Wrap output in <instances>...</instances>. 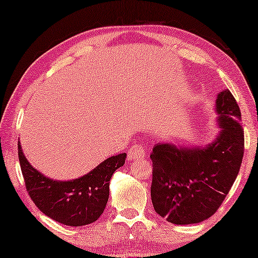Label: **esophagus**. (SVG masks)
Masks as SVG:
<instances>
[{
  "mask_svg": "<svg viewBox=\"0 0 258 258\" xmlns=\"http://www.w3.org/2000/svg\"><path fill=\"white\" fill-rule=\"evenodd\" d=\"M146 155V151L144 147L142 145H134L132 147V150H130V153H129V160L130 161H135V160H139V159H143Z\"/></svg>",
  "mask_w": 258,
  "mask_h": 258,
  "instance_id": "esophagus-1",
  "label": "esophagus"
}]
</instances>
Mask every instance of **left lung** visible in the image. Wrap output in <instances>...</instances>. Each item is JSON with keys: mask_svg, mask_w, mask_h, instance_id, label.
Wrapping results in <instances>:
<instances>
[{"mask_svg": "<svg viewBox=\"0 0 258 258\" xmlns=\"http://www.w3.org/2000/svg\"><path fill=\"white\" fill-rule=\"evenodd\" d=\"M215 113L219 133L208 145L159 143L151 153L152 204L172 224H197L213 216L239 174L244 138L241 113L229 89L218 92Z\"/></svg>", "mask_w": 258, "mask_h": 258, "instance_id": "obj_1", "label": "left lung"}]
</instances>
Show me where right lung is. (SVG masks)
Returning <instances> with one entry per match:
<instances>
[{
  "instance_id": "right-lung-1",
  "label": "right lung",
  "mask_w": 258,
  "mask_h": 258,
  "mask_svg": "<svg viewBox=\"0 0 258 258\" xmlns=\"http://www.w3.org/2000/svg\"><path fill=\"white\" fill-rule=\"evenodd\" d=\"M18 155L26 189L34 204L48 217L69 226L88 225L100 217L108 201L109 180L126 158L125 153L114 155L79 178L57 180L28 162L20 142Z\"/></svg>"
}]
</instances>
